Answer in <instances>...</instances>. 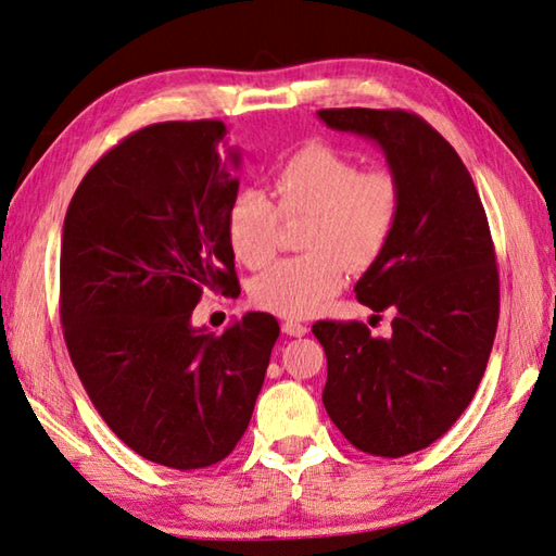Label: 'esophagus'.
<instances>
[{
    "label": "esophagus",
    "instance_id": "34e87169",
    "mask_svg": "<svg viewBox=\"0 0 556 556\" xmlns=\"http://www.w3.org/2000/svg\"><path fill=\"white\" fill-rule=\"evenodd\" d=\"M282 333H288L292 338H302L304 333H309V328L300 321H286L282 324Z\"/></svg>",
    "mask_w": 556,
    "mask_h": 556
}]
</instances>
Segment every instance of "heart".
I'll list each match as a JSON object with an SVG mask.
<instances>
[{
  "label": "heart",
  "mask_w": 556,
  "mask_h": 556,
  "mask_svg": "<svg viewBox=\"0 0 556 556\" xmlns=\"http://www.w3.org/2000/svg\"><path fill=\"white\" fill-rule=\"evenodd\" d=\"M274 199L240 191L228 208V244L247 268H262L276 254L278 225L309 218L302 247L309 254L282 258L258 274L249 298L266 312L302 319L345 286L348 265L369 268L387 252L401 218L403 191L383 167L359 163L328 143L304 146L274 175Z\"/></svg>",
  "instance_id": "1"
}]
</instances>
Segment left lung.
Masks as SVG:
<instances>
[{
  "mask_svg": "<svg viewBox=\"0 0 556 556\" xmlns=\"http://www.w3.org/2000/svg\"><path fill=\"white\" fill-rule=\"evenodd\" d=\"M326 127L381 146L401 218L355 292L391 314V336L316 321L324 407L355 448L401 458L434 444L470 405L500 321V270L478 189L453 146L405 110H319Z\"/></svg>",
  "mask_w": 556,
  "mask_h": 556,
  "instance_id": "1",
  "label": "left lung"
}]
</instances>
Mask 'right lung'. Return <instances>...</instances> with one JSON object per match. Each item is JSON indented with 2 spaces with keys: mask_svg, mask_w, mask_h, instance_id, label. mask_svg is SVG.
<instances>
[{
  "mask_svg": "<svg viewBox=\"0 0 556 556\" xmlns=\"http://www.w3.org/2000/svg\"><path fill=\"white\" fill-rule=\"evenodd\" d=\"M225 134L218 119L129 134L88 169L62 230L60 316L78 379L124 444L175 470L230 456L280 333L264 312L223 336L191 326L203 292L240 288L225 228L240 153L220 155Z\"/></svg>",
  "mask_w": 556,
  "mask_h": 556,
  "instance_id": "right-lung-1",
  "label": "right lung"
}]
</instances>
